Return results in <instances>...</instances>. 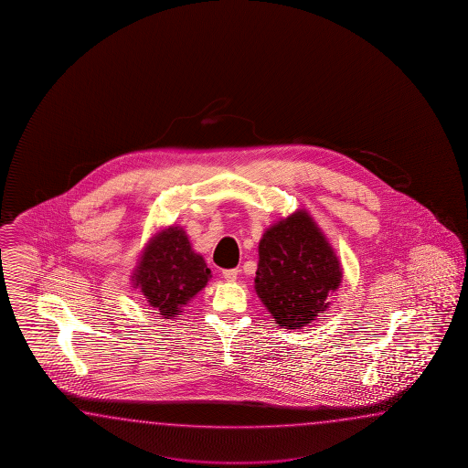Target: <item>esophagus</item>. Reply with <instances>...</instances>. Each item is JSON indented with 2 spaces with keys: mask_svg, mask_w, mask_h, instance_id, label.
Listing matches in <instances>:
<instances>
[{
  "mask_svg": "<svg viewBox=\"0 0 468 468\" xmlns=\"http://www.w3.org/2000/svg\"><path fill=\"white\" fill-rule=\"evenodd\" d=\"M238 274V269H224V271H222V276H224L226 281H236Z\"/></svg>",
  "mask_w": 468,
  "mask_h": 468,
  "instance_id": "esophagus-1",
  "label": "esophagus"
}]
</instances>
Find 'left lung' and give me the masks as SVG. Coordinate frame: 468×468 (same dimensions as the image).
Instances as JSON below:
<instances>
[{"instance_id": "left-lung-1", "label": "left lung", "mask_w": 468, "mask_h": 468, "mask_svg": "<svg viewBox=\"0 0 468 468\" xmlns=\"http://www.w3.org/2000/svg\"><path fill=\"white\" fill-rule=\"evenodd\" d=\"M341 278L335 250L306 210L271 226L259 242L256 292L279 326H308L329 308Z\"/></svg>"}]
</instances>
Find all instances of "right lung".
Masks as SVG:
<instances>
[{"label": "right lung", "mask_w": 468, "mask_h": 468, "mask_svg": "<svg viewBox=\"0 0 468 468\" xmlns=\"http://www.w3.org/2000/svg\"><path fill=\"white\" fill-rule=\"evenodd\" d=\"M209 278L210 269L190 248L187 234L179 226H170L150 239L132 281L157 314L172 319L206 288Z\"/></svg>", "instance_id": "add662e5"}]
</instances>
